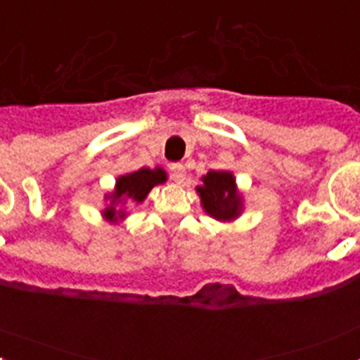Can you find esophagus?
Returning a JSON list of instances; mask_svg holds the SVG:
<instances>
[{
	"label": "esophagus",
	"instance_id": "34e87169",
	"mask_svg": "<svg viewBox=\"0 0 360 360\" xmlns=\"http://www.w3.org/2000/svg\"><path fill=\"white\" fill-rule=\"evenodd\" d=\"M171 176H173L174 182L182 184L184 180H186V176H187L186 169H184V165L182 164H173V167H171Z\"/></svg>",
	"mask_w": 360,
	"mask_h": 360
}]
</instances>
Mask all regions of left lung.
I'll return each mask as SVG.
<instances>
[{
    "mask_svg": "<svg viewBox=\"0 0 360 360\" xmlns=\"http://www.w3.org/2000/svg\"><path fill=\"white\" fill-rule=\"evenodd\" d=\"M196 195L205 214L218 221H234L241 216L245 205L238 189L236 176L231 171H209L196 186Z\"/></svg>",
    "mask_w": 360,
    "mask_h": 360,
    "instance_id": "8db88e82",
    "label": "left lung"
}]
</instances>
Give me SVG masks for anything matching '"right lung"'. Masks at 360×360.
<instances>
[{
	"label": "right lung",
	"mask_w": 360,
	"mask_h": 360,
	"mask_svg": "<svg viewBox=\"0 0 360 360\" xmlns=\"http://www.w3.org/2000/svg\"><path fill=\"white\" fill-rule=\"evenodd\" d=\"M165 180H167V173L160 165L153 167V169L142 167L133 173L120 174L115 180L113 191L104 195L106 207L101 211V214L108 224L119 225L128 216V203H133V205L142 203L148 198L149 191L155 186L165 184Z\"/></svg>",
	"instance_id": "add662e5"
}]
</instances>
